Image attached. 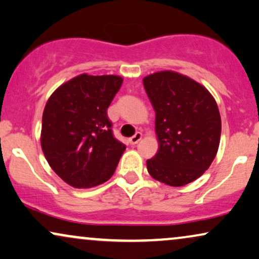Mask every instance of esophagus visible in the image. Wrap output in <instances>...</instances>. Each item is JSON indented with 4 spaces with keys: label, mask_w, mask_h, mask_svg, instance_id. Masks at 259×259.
Here are the masks:
<instances>
[{
    "label": "esophagus",
    "mask_w": 259,
    "mask_h": 259,
    "mask_svg": "<svg viewBox=\"0 0 259 259\" xmlns=\"http://www.w3.org/2000/svg\"><path fill=\"white\" fill-rule=\"evenodd\" d=\"M142 139V134L141 133H136L135 135H134L133 137H130L129 139V143L130 145H136V143H139V141Z\"/></svg>",
    "instance_id": "1"
}]
</instances>
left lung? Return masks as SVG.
<instances>
[{"mask_svg":"<svg viewBox=\"0 0 259 259\" xmlns=\"http://www.w3.org/2000/svg\"><path fill=\"white\" fill-rule=\"evenodd\" d=\"M155 111L159 150L147 160L156 181L183 186L196 181L211 165L221 136L218 104L205 87L185 75L159 71L143 78Z\"/></svg>","mask_w":259,"mask_h":259,"instance_id":"obj_1","label":"left lung"}]
</instances>
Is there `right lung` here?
<instances>
[{"label":"right lung","instance_id":"1","mask_svg":"<svg viewBox=\"0 0 259 259\" xmlns=\"http://www.w3.org/2000/svg\"><path fill=\"white\" fill-rule=\"evenodd\" d=\"M122 83L117 75L82 74L49 98L42 112L41 149L67 184L93 188L114 173L125 146L113 136L107 107Z\"/></svg>","mask_w":259,"mask_h":259}]
</instances>
